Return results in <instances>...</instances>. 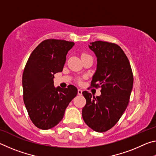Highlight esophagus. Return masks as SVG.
<instances>
[{"instance_id":"obj_1","label":"esophagus","mask_w":156,"mask_h":156,"mask_svg":"<svg viewBox=\"0 0 156 156\" xmlns=\"http://www.w3.org/2000/svg\"><path fill=\"white\" fill-rule=\"evenodd\" d=\"M82 93H83V90H82V89H78V94L80 95V96H81Z\"/></svg>"}]
</instances>
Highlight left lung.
<instances>
[{"mask_svg": "<svg viewBox=\"0 0 156 156\" xmlns=\"http://www.w3.org/2000/svg\"><path fill=\"white\" fill-rule=\"evenodd\" d=\"M89 47L97 58L91 84L101 88V95L94 97L88 91L83 92L86 105L82 115L91 129L105 132L118 122L126 109L133 89V73L127 57L118 44L98 41L90 43Z\"/></svg>", "mask_w": 156, "mask_h": 156, "instance_id": "8db88e82", "label": "left lung"}]
</instances>
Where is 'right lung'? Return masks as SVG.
<instances>
[{"mask_svg": "<svg viewBox=\"0 0 156 156\" xmlns=\"http://www.w3.org/2000/svg\"><path fill=\"white\" fill-rule=\"evenodd\" d=\"M73 42L48 39L31 53L23 74V100L37 127L47 130L62 120L66 108L78 94L73 85L62 89L54 85V74L61 72Z\"/></svg>", "mask_w": 156, "mask_h": 156, "instance_id": "1", "label": "right lung"}]
</instances>
